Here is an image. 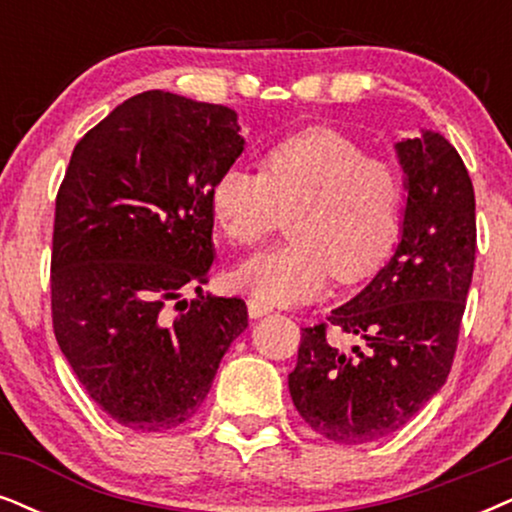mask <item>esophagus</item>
<instances>
[{"mask_svg": "<svg viewBox=\"0 0 512 512\" xmlns=\"http://www.w3.org/2000/svg\"><path fill=\"white\" fill-rule=\"evenodd\" d=\"M269 312H271L269 304H262L260 300H255V297H250V300H248V314L252 316V319H260V316L269 314Z\"/></svg>", "mask_w": 512, "mask_h": 512, "instance_id": "34e87169", "label": "esophagus"}]
</instances>
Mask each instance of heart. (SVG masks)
Returning <instances> with one entry per match:
<instances>
[{
    "instance_id": "heart-1",
    "label": "heart",
    "mask_w": 512,
    "mask_h": 512,
    "mask_svg": "<svg viewBox=\"0 0 512 512\" xmlns=\"http://www.w3.org/2000/svg\"><path fill=\"white\" fill-rule=\"evenodd\" d=\"M404 205L399 167L335 129L278 141L262 155L260 172L231 165L210 189L212 222L234 245L262 243L288 215L293 241L234 274L238 288L269 307L314 300L331 274L342 283L373 276L399 241Z\"/></svg>"
}]
</instances>
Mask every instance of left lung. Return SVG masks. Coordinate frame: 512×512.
Segmentation results:
<instances>
[{"instance_id": "8db88e82", "label": "left lung", "mask_w": 512, "mask_h": 512, "mask_svg": "<svg viewBox=\"0 0 512 512\" xmlns=\"http://www.w3.org/2000/svg\"><path fill=\"white\" fill-rule=\"evenodd\" d=\"M397 155L409 191L397 250L326 323L302 328L288 375L304 423L338 444L399 430L446 383L475 267V191L461 155L437 132L399 141ZM331 325L360 342L328 341Z\"/></svg>"}]
</instances>
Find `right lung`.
I'll list each match as a JSON object with an SVG mask.
<instances>
[{"instance_id":"add662e5","label":"right lung","mask_w":512,"mask_h":512,"mask_svg":"<svg viewBox=\"0 0 512 512\" xmlns=\"http://www.w3.org/2000/svg\"><path fill=\"white\" fill-rule=\"evenodd\" d=\"M231 108L144 92L77 141L56 196L51 321L101 411L163 432L196 416L248 328L241 297L203 295L212 181L243 153ZM196 289L186 303L180 293Z\"/></svg>"}]
</instances>
